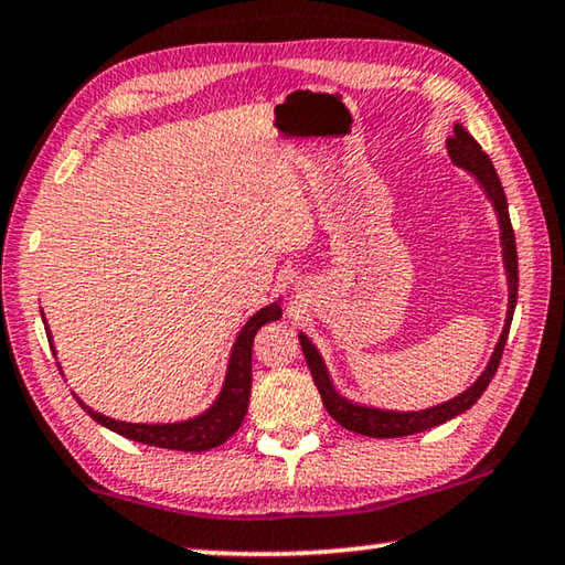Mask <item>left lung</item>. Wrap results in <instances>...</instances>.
Listing matches in <instances>:
<instances>
[{
  "label": "left lung",
  "instance_id": "8db88e82",
  "mask_svg": "<svg viewBox=\"0 0 565 565\" xmlns=\"http://www.w3.org/2000/svg\"><path fill=\"white\" fill-rule=\"evenodd\" d=\"M447 153H450V158L455 160V166L465 168L468 173L478 178L480 188L488 193V199L492 201V209H495V213H498L500 244H503V262H505V274H508V317H505L503 334H500L498 344H495V352H492L486 372L480 374L476 384H470V387L465 390L462 395L447 399V402H443V405L429 407V409H419V412L377 409V407L354 405V402L344 399L334 390V384H331L324 360H321L317 347L309 342L307 334H299L303 356H307L311 377H315V384H317V390L321 395V402H324L327 412L337 419L339 425L352 429V433H356V435L405 437V435L423 433V429L437 427V425L447 423V419L462 415V412L476 405L482 392L488 390L490 380L495 377V372H498L500 356H503L505 339H508V331H510V321H513V311H515V301H518V250H515L513 226H510L505 191H503V185H500V178L495 173V168H492L490 158L482 153L480 142L472 138L470 132L462 128V125H455V136L447 138Z\"/></svg>",
  "mask_w": 565,
  "mask_h": 565
}]
</instances>
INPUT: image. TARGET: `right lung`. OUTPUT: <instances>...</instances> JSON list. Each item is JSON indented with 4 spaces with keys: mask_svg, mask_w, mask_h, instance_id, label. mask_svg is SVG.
I'll return each instance as SVG.
<instances>
[{
    "mask_svg": "<svg viewBox=\"0 0 565 565\" xmlns=\"http://www.w3.org/2000/svg\"><path fill=\"white\" fill-rule=\"evenodd\" d=\"M276 319H281L279 301L268 303V307L256 311V315L246 321L244 329H241V334L236 337L234 349H231L226 382H223L218 399L213 402L203 415L185 419V423H173V425L120 423V419L105 417L100 412L89 409L83 399L77 397L75 399L79 402V407L95 419V423H100L103 427L113 429V433L128 437V440L153 445V447H166V450H183V452L211 450V447H218L226 443L228 437L241 427V423H244L246 409H248V397H250V347H254L256 331L262 329L266 321H276ZM44 324H47V321H44ZM44 329H47V339L52 347L50 327Z\"/></svg>",
    "mask_w": 565,
    "mask_h": 565,
    "instance_id": "right-lung-1",
    "label": "right lung"
}]
</instances>
